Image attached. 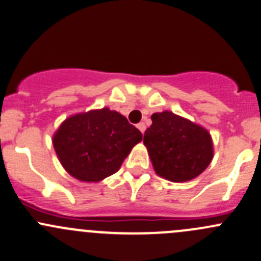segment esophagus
<instances>
[{
    "instance_id": "esophagus-1",
    "label": "esophagus",
    "mask_w": 261,
    "mask_h": 261,
    "mask_svg": "<svg viewBox=\"0 0 261 261\" xmlns=\"http://www.w3.org/2000/svg\"><path fill=\"white\" fill-rule=\"evenodd\" d=\"M138 128L140 131H141L142 134H144V131H145V128H146V125H145L144 122H140V123H138Z\"/></svg>"
}]
</instances>
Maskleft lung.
I'll list each match as a JSON object with an SVG mask.
<instances>
[{"instance_id": "1", "label": "left lung", "mask_w": 261, "mask_h": 261, "mask_svg": "<svg viewBox=\"0 0 261 261\" xmlns=\"http://www.w3.org/2000/svg\"><path fill=\"white\" fill-rule=\"evenodd\" d=\"M144 144L156 174L182 182L199 176L213 160V141L201 126L170 111L151 116Z\"/></svg>"}]
</instances>
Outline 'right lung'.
<instances>
[{"label": "right lung", "instance_id": "add662e5", "mask_svg": "<svg viewBox=\"0 0 261 261\" xmlns=\"http://www.w3.org/2000/svg\"><path fill=\"white\" fill-rule=\"evenodd\" d=\"M141 139L125 116L105 108L65 120L55 134L54 147L68 174L96 182L115 174Z\"/></svg>", "mask_w": 261, "mask_h": 261}]
</instances>
